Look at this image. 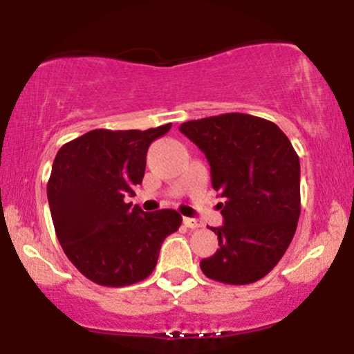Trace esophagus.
<instances>
[{
  "label": "esophagus",
  "mask_w": 354,
  "mask_h": 354,
  "mask_svg": "<svg viewBox=\"0 0 354 354\" xmlns=\"http://www.w3.org/2000/svg\"><path fill=\"white\" fill-rule=\"evenodd\" d=\"M183 225H185L186 228L194 230V228H200L201 223L198 221V219H194V218H183Z\"/></svg>",
  "instance_id": "obj_1"
}]
</instances>
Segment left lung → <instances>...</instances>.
Here are the masks:
<instances>
[{"instance_id": "obj_1", "label": "left lung", "mask_w": 354, "mask_h": 354, "mask_svg": "<svg viewBox=\"0 0 354 354\" xmlns=\"http://www.w3.org/2000/svg\"><path fill=\"white\" fill-rule=\"evenodd\" d=\"M180 131L205 153L211 185L223 203L218 251L201 259L214 281L250 284L286 253L298 226L299 158L271 121L245 113L186 121Z\"/></svg>"}]
</instances>
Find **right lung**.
<instances>
[{
    "mask_svg": "<svg viewBox=\"0 0 354 354\" xmlns=\"http://www.w3.org/2000/svg\"><path fill=\"white\" fill-rule=\"evenodd\" d=\"M171 124L146 131L93 129L63 145L48 181L56 236L81 274L101 286H128L153 273L165 238L180 228L174 209L145 213L135 196L146 153Z\"/></svg>",
    "mask_w": 354,
    "mask_h": 354,
    "instance_id": "1",
    "label": "right lung"
}]
</instances>
